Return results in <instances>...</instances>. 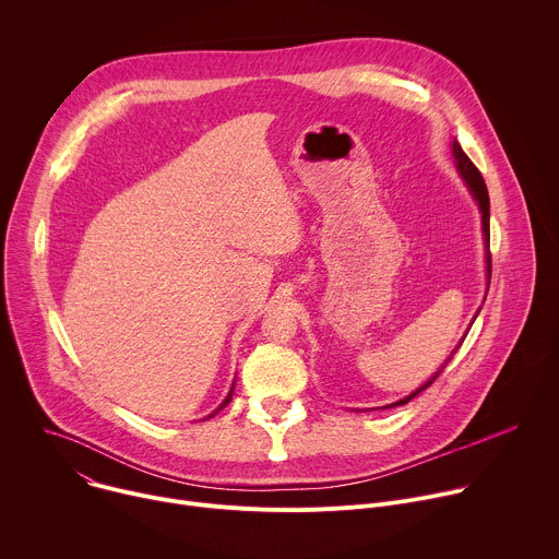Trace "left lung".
<instances>
[{"label":"left lung","mask_w":559,"mask_h":559,"mask_svg":"<svg viewBox=\"0 0 559 559\" xmlns=\"http://www.w3.org/2000/svg\"><path fill=\"white\" fill-rule=\"evenodd\" d=\"M453 156H455V162H457V170L462 173V177H464V181H466V186L471 188V192H473V197L477 199V203H480V212H483V229H485V241H487V246H489V241H491V229H489V190H487V183H485V179H483V175H480V170H477L475 166H473V162L471 158L466 156V152L460 147V143L457 141H453ZM489 281H491V252H489ZM455 354V352H453ZM444 369V367H442ZM442 369L425 384V386H420L416 393H412V395H407V397H403L401 403H393L391 407H397V405H405V403H409L414 395H418L423 389H427L440 373H442Z\"/></svg>","instance_id":"1"}]
</instances>
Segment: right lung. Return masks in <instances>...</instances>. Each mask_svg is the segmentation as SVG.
Listing matches in <instances>:
<instances>
[{
  "label": "right lung",
  "instance_id": "add662e5",
  "mask_svg": "<svg viewBox=\"0 0 559 559\" xmlns=\"http://www.w3.org/2000/svg\"><path fill=\"white\" fill-rule=\"evenodd\" d=\"M231 393H234V386H231V391H229V395H227V397H225V401H223V405H221V407H218V409H223V407H225V405H227V403H229V401H231Z\"/></svg>",
  "mask_w": 559,
  "mask_h": 559
}]
</instances>
